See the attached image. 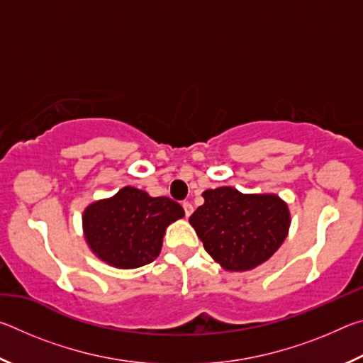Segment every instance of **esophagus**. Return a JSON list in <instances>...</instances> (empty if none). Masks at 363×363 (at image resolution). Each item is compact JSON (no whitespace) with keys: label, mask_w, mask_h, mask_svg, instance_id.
<instances>
[{"label":"esophagus","mask_w":363,"mask_h":363,"mask_svg":"<svg viewBox=\"0 0 363 363\" xmlns=\"http://www.w3.org/2000/svg\"><path fill=\"white\" fill-rule=\"evenodd\" d=\"M182 208H184V213H186V216L189 218L190 214L194 213V206H192V203H189V201H184L182 203Z\"/></svg>","instance_id":"34e87169"}]
</instances>
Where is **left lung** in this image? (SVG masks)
I'll use <instances>...</instances> for the list:
<instances>
[{"label": "left lung", "mask_w": 363, "mask_h": 363, "mask_svg": "<svg viewBox=\"0 0 363 363\" xmlns=\"http://www.w3.org/2000/svg\"><path fill=\"white\" fill-rule=\"evenodd\" d=\"M205 203L189 223L203 247L227 270H250L284 243L290 213L277 195H245L232 187L205 190Z\"/></svg>", "instance_id": "8db88e82"}]
</instances>
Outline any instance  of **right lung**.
Masks as SVG:
<instances>
[{
    "instance_id": "obj_1",
    "label": "right lung",
    "mask_w": 363,
    "mask_h": 363,
    "mask_svg": "<svg viewBox=\"0 0 363 363\" xmlns=\"http://www.w3.org/2000/svg\"><path fill=\"white\" fill-rule=\"evenodd\" d=\"M184 216L168 196H149L123 187L112 199L96 201L83 214L84 237L97 257L110 266L136 269L160 255L164 229Z\"/></svg>"
}]
</instances>
